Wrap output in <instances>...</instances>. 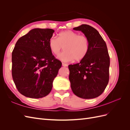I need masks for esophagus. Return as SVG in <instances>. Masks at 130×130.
<instances>
[{"label": "esophagus", "mask_w": 130, "mask_h": 130, "mask_svg": "<svg viewBox=\"0 0 130 130\" xmlns=\"http://www.w3.org/2000/svg\"><path fill=\"white\" fill-rule=\"evenodd\" d=\"M62 66L63 67H67L68 66V64H66V63H62Z\"/></svg>", "instance_id": "1"}]
</instances>
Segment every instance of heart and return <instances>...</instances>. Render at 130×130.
Wrapping results in <instances>:
<instances>
[{
    "label": "heart",
    "instance_id": "b5f03b06",
    "mask_svg": "<svg viewBox=\"0 0 130 130\" xmlns=\"http://www.w3.org/2000/svg\"><path fill=\"white\" fill-rule=\"evenodd\" d=\"M89 46L87 37L71 30L63 31L58 34V38L52 37L49 41L51 52L55 55L60 54L64 47V52L59 55L58 58L66 62L83 60L88 53Z\"/></svg>",
    "mask_w": 130,
    "mask_h": 130
}]
</instances>
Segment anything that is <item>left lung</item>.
<instances>
[{
    "label": "left lung",
    "mask_w": 130,
    "mask_h": 130,
    "mask_svg": "<svg viewBox=\"0 0 130 130\" xmlns=\"http://www.w3.org/2000/svg\"><path fill=\"white\" fill-rule=\"evenodd\" d=\"M87 37L89 50L78 63L69 65V79L75 95L82 99H93L103 93L109 81V56L107 45L99 32L87 24L73 28Z\"/></svg>",
    "instance_id": "obj_1"
}]
</instances>
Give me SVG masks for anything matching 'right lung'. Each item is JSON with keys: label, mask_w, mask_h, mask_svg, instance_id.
<instances>
[{"label": "right lung", "mask_w": 130, "mask_h": 130, "mask_svg": "<svg viewBox=\"0 0 130 130\" xmlns=\"http://www.w3.org/2000/svg\"><path fill=\"white\" fill-rule=\"evenodd\" d=\"M54 30L36 28L21 37L12 53V75L19 92L38 99L46 96L62 63L53 55L49 41Z\"/></svg>", "instance_id": "1"}]
</instances>
